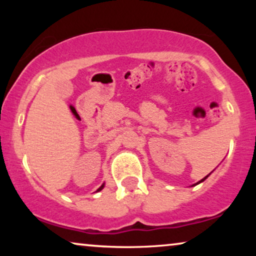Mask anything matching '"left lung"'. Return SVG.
Masks as SVG:
<instances>
[{
  "label": "left lung",
  "mask_w": 256,
  "mask_h": 256,
  "mask_svg": "<svg viewBox=\"0 0 256 256\" xmlns=\"http://www.w3.org/2000/svg\"><path fill=\"white\" fill-rule=\"evenodd\" d=\"M210 174H208V176H206V177H204V178H202V180H199V182H197V183H196V184H194V185H191V186H196V185H198V184H200V183H202V182H204V180H206V178H208V177L210 176Z\"/></svg>",
  "instance_id": "left-lung-1"
}]
</instances>
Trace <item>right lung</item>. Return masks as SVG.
I'll return each instance as SVG.
<instances>
[{"label":"right lung","mask_w":256,"mask_h":256,"mask_svg":"<svg viewBox=\"0 0 256 256\" xmlns=\"http://www.w3.org/2000/svg\"><path fill=\"white\" fill-rule=\"evenodd\" d=\"M104 188V183L102 184V185H101V186L99 188H98V190H96V192H99V191H101V190H102V188Z\"/></svg>","instance_id":"add662e5"}]
</instances>
